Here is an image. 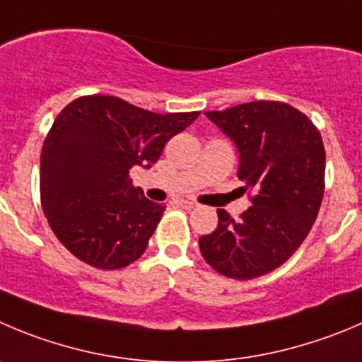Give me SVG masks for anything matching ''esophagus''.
Instances as JSON below:
<instances>
[{"instance_id": "esophagus-1", "label": "esophagus", "mask_w": 362, "mask_h": 362, "mask_svg": "<svg viewBox=\"0 0 362 362\" xmlns=\"http://www.w3.org/2000/svg\"><path fill=\"white\" fill-rule=\"evenodd\" d=\"M175 202H177V204L181 206L183 209H194L195 206H197L194 201H188V199H179V201H175Z\"/></svg>"}]
</instances>
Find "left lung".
Segmentation results:
<instances>
[{"label": "left lung", "instance_id": "8db88e82", "mask_svg": "<svg viewBox=\"0 0 362 362\" xmlns=\"http://www.w3.org/2000/svg\"><path fill=\"white\" fill-rule=\"evenodd\" d=\"M240 151L238 177L252 188L238 220L216 209L218 227L199 238L206 263L236 281L286 263L309 235L325 190V149L318 127L291 105L252 101L206 112Z\"/></svg>", "mask_w": 362, "mask_h": 362}]
</instances>
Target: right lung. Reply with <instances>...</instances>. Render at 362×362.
Listing matches in <instances>:
<instances>
[{
    "instance_id": "obj_1",
    "label": "right lung",
    "mask_w": 362,
    "mask_h": 362,
    "mask_svg": "<svg viewBox=\"0 0 362 362\" xmlns=\"http://www.w3.org/2000/svg\"><path fill=\"white\" fill-rule=\"evenodd\" d=\"M201 112L154 113L115 95H81L57 115L40 154V202L62 245L90 267L119 270L146 252L165 206L129 179L149 168Z\"/></svg>"
}]
</instances>
